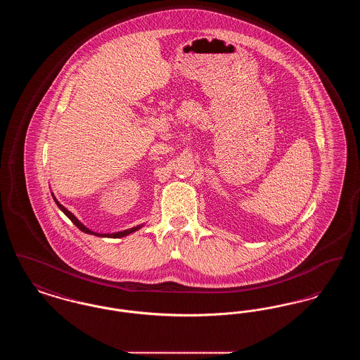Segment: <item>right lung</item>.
I'll return each mask as SVG.
<instances>
[{"mask_svg": "<svg viewBox=\"0 0 360 360\" xmlns=\"http://www.w3.org/2000/svg\"><path fill=\"white\" fill-rule=\"evenodd\" d=\"M53 197V195H52ZM53 200H55V202H56V205L59 206V209L69 217L70 220L72 221V223L77 225V228H79L82 232H85V233H89V235H96V236H101V238H122V236H127V235H129V233H132V232H135L137 231L139 228H140V225L139 226H134V228H131V229H127V231H122V232H117V233H96V232H93V231H90L89 228H86L85 225L82 223H79V220L70 212L68 210L65 206L62 205V204H59L58 202V200L53 197Z\"/></svg>", "mask_w": 360, "mask_h": 360, "instance_id": "right-lung-1", "label": "right lung"}]
</instances>
